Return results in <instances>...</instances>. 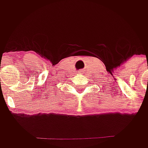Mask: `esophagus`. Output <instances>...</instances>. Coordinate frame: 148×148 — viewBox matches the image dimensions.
<instances>
[{
	"label": "esophagus",
	"mask_w": 148,
	"mask_h": 148,
	"mask_svg": "<svg viewBox=\"0 0 148 148\" xmlns=\"http://www.w3.org/2000/svg\"><path fill=\"white\" fill-rule=\"evenodd\" d=\"M78 73H79L80 75H82V74H84V70H80V71H78Z\"/></svg>",
	"instance_id": "1"
}]
</instances>
